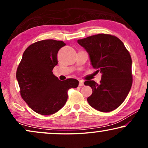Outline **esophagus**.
Returning a JSON list of instances; mask_svg holds the SVG:
<instances>
[{"mask_svg":"<svg viewBox=\"0 0 148 148\" xmlns=\"http://www.w3.org/2000/svg\"><path fill=\"white\" fill-rule=\"evenodd\" d=\"M79 86L80 87L84 86V81L80 80L79 82Z\"/></svg>","mask_w":148,"mask_h":148,"instance_id":"obj_1","label":"esophagus"}]
</instances>
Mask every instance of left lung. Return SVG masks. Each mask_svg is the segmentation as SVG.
Wrapping results in <instances>:
<instances>
[{"instance_id": "left-lung-1", "label": "left lung", "mask_w": 148, "mask_h": 148, "mask_svg": "<svg viewBox=\"0 0 148 148\" xmlns=\"http://www.w3.org/2000/svg\"><path fill=\"white\" fill-rule=\"evenodd\" d=\"M77 42L88 52L93 67L102 73L99 84L90 80L84 83L92 89L89 104L101 112L115 110L124 102L132 86L129 51L121 40L110 34H96Z\"/></svg>"}]
</instances>
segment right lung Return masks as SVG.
<instances>
[{
	"label": "right lung",
	"mask_w": 148,
	"mask_h": 148,
	"mask_svg": "<svg viewBox=\"0 0 148 148\" xmlns=\"http://www.w3.org/2000/svg\"><path fill=\"white\" fill-rule=\"evenodd\" d=\"M65 45L54 40L36 42L26 48L18 65L16 77L21 98L40 114L59 110L67 100L68 90L79 85L75 79L60 81L52 73L58 64V50Z\"/></svg>",
	"instance_id": "right-lung-1"
}]
</instances>
